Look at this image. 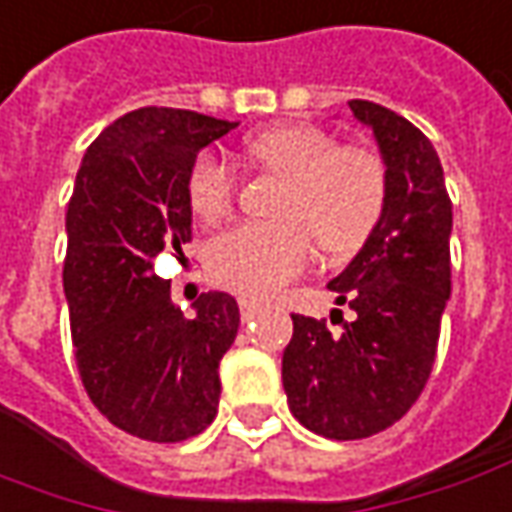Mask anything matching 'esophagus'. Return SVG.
Wrapping results in <instances>:
<instances>
[{"label":"esophagus","instance_id":"34e87169","mask_svg":"<svg viewBox=\"0 0 512 512\" xmlns=\"http://www.w3.org/2000/svg\"><path fill=\"white\" fill-rule=\"evenodd\" d=\"M238 305H241L243 319H252V316H255L260 308H263V302L252 300V297H241V300H238Z\"/></svg>","mask_w":512,"mask_h":512}]
</instances>
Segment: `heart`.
<instances>
[{
	"mask_svg": "<svg viewBox=\"0 0 512 512\" xmlns=\"http://www.w3.org/2000/svg\"><path fill=\"white\" fill-rule=\"evenodd\" d=\"M246 151L260 168L283 176L280 224H238L212 238L207 266L215 283L238 294L269 297L297 277L311 232L322 252L347 255L373 235L387 201L381 159L364 148H339L314 125H274L249 137ZM235 198V173L221 156L198 154L187 173V201L201 221L224 218Z\"/></svg>",
	"mask_w": 512,
	"mask_h": 512,
	"instance_id": "b5f03b06",
	"label": "heart"
}]
</instances>
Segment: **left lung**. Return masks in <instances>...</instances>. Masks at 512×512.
Instances as JSON below:
<instances>
[{"mask_svg":"<svg viewBox=\"0 0 512 512\" xmlns=\"http://www.w3.org/2000/svg\"><path fill=\"white\" fill-rule=\"evenodd\" d=\"M373 131L387 201L373 235L328 283L356 316L330 333L325 319L291 314L283 353L288 409L330 440H361L401 420L429 381L451 297V198L426 134L370 100L347 103Z\"/></svg>","mask_w":512,"mask_h":512,"instance_id":"8db88e82","label":"left lung"}]
</instances>
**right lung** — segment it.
I'll use <instances>...</instances> for the list:
<instances>
[{"instance_id":"1","label":"right lung","mask_w":512,"mask_h":512,"mask_svg":"<svg viewBox=\"0 0 512 512\" xmlns=\"http://www.w3.org/2000/svg\"><path fill=\"white\" fill-rule=\"evenodd\" d=\"M235 125L184 109L128 111L83 154L66 207L64 294L83 387L117 429L151 443L196 437L218 415L238 302L210 291L187 319L154 260L182 255L190 165Z\"/></svg>"}]
</instances>
